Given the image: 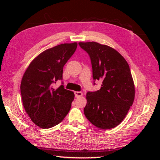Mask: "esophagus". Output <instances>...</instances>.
<instances>
[{
  "label": "esophagus",
  "instance_id": "esophagus-1",
  "mask_svg": "<svg viewBox=\"0 0 160 160\" xmlns=\"http://www.w3.org/2000/svg\"><path fill=\"white\" fill-rule=\"evenodd\" d=\"M74 93H75V96L76 98H79L83 95V93L82 92H80V91H75Z\"/></svg>",
  "mask_w": 160,
  "mask_h": 160
}]
</instances>
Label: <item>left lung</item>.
<instances>
[{
  "instance_id": "8db88e82",
  "label": "left lung",
  "mask_w": 160,
  "mask_h": 160,
  "mask_svg": "<svg viewBox=\"0 0 160 160\" xmlns=\"http://www.w3.org/2000/svg\"><path fill=\"white\" fill-rule=\"evenodd\" d=\"M78 44L90 56L93 80L102 82L100 90L87 93L84 115L98 128H113L124 120L134 101L135 86L128 64L109 46L96 42Z\"/></svg>"
}]
</instances>
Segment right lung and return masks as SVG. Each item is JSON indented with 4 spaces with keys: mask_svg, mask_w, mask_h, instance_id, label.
I'll list each match as a JSON object with an SVG mask.
<instances>
[{
    "mask_svg": "<svg viewBox=\"0 0 160 160\" xmlns=\"http://www.w3.org/2000/svg\"><path fill=\"white\" fill-rule=\"evenodd\" d=\"M77 42L64 43L44 51L33 59L24 73L20 93L25 110L42 128L58 124L65 118L75 95L63 85L53 88L62 79L63 67L74 53Z\"/></svg>",
    "mask_w": 160,
    "mask_h": 160,
    "instance_id": "1",
    "label": "right lung"
}]
</instances>
